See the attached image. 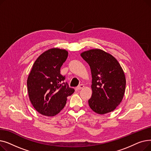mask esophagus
Wrapping results in <instances>:
<instances>
[{
	"label": "esophagus",
	"mask_w": 151,
	"mask_h": 151,
	"mask_svg": "<svg viewBox=\"0 0 151 151\" xmlns=\"http://www.w3.org/2000/svg\"><path fill=\"white\" fill-rule=\"evenodd\" d=\"M84 86L83 84L79 85L78 87H76V91H80V90L84 88Z\"/></svg>",
	"instance_id": "1"
}]
</instances>
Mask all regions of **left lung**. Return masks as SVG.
Returning <instances> with one entry per match:
<instances>
[{
	"label": "left lung",
	"mask_w": 151,
	"mask_h": 151,
	"mask_svg": "<svg viewBox=\"0 0 151 151\" xmlns=\"http://www.w3.org/2000/svg\"><path fill=\"white\" fill-rule=\"evenodd\" d=\"M81 56L91 70L90 108L100 114L113 111L122 101L125 90V76L119 63L111 54L100 49L84 51Z\"/></svg>",
	"instance_id": "8db88e82"
}]
</instances>
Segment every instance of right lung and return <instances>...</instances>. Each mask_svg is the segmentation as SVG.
<instances>
[{"instance_id": "1", "label": "right lung", "mask_w": 151, "mask_h": 151, "mask_svg": "<svg viewBox=\"0 0 151 151\" xmlns=\"http://www.w3.org/2000/svg\"><path fill=\"white\" fill-rule=\"evenodd\" d=\"M68 57V51L51 48L35 61L29 75L27 86L30 101L42 115L54 116L64 108L67 97L75 90L64 82L60 67Z\"/></svg>"}]
</instances>
